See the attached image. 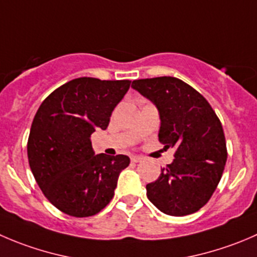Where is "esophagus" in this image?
Returning <instances> with one entry per match:
<instances>
[{
    "label": "esophagus",
    "mask_w": 257,
    "mask_h": 257,
    "mask_svg": "<svg viewBox=\"0 0 257 257\" xmlns=\"http://www.w3.org/2000/svg\"><path fill=\"white\" fill-rule=\"evenodd\" d=\"M132 162H134V163H138V162H142L144 159V157L142 156H132Z\"/></svg>",
    "instance_id": "esophagus-1"
}]
</instances>
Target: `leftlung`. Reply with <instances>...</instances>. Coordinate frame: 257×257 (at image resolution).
Returning a JSON list of instances; mask_svg holds the SVG:
<instances>
[{
  "instance_id": "left-lung-1",
  "label": "left lung",
  "mask_w": 257,
  "mask_h": 257,
  "mask_svg": "<svg viewBox=\"0 0 257 257\" xmlns=\"http://www.w3.org/2000/svg\"><path fill=\"white\" fill-rule=\"evenodd\" d=\"M132 88L158 109L159 142L176 148L173 162L147 184L148 200L166 215L197 212L213 195L227 161L220 119L197 90L173 76L139 79Z\"/></svg>"
}]
</instances>
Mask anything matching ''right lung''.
Returning a JSON list of instances; mask_svg holds the SVG:
<instances>
[{"instance_id": "obj_1", "label": "right lung", "mask_w": 257, "mask_h": 257, "mask_svg": "<svg viewBox=\"0 0 257 257\" xmlns=\"http://www.w3.org/2000/svg\"><path fill=\"white\" fill-rule=\"evenodd\" d=\"M131 80L78 78L52 91L30 131L27 157L45 197L61 212L89 217L111 201L118 177L129 166L124 154L94 153L90 136L105 131Z\"/></svg>"}]
</instances>
